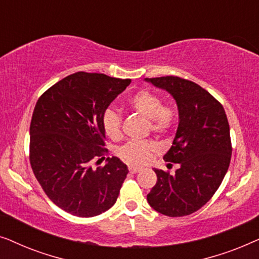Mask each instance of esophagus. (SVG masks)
<instances>
[{"mask_svg": "<svg viewBox=\"0 0 259 259\" xmlns=\"http://www.w3.org/2000/svg\"><path fill=\"white\" fill-rule=\"evenodd\" d=\"M128 171H130L131 173H138V172H140V171H141V168H140V167H138V166H132V165H130V166H128Z\"/></svg>", "mask_w": 259, "mask_h": 259, "instance_id": "34e87169", "label": "esophagus"}]
</instances>
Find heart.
<instances>
[{"instance_id": "1", "label": "heart", "mask_w": 259, "mask_h": 259, "mask_svg": "<svg viewBox=\"0 0 259 259\" xmlns=\"http://www.w3.org/2000/svg\"><path fill=\"white\" fill-rule=\"evenodd\" d=\"M131 109L148 119V130L158 136L171 133L178 122V112L171 104H165L160 94L153 91L140 90L128 100ZM101 125L105 134L111 139H119L122 133V116L116 109L109 107L102 113ZM157 146L148 140H131L118 150V154L130 164L143 165L151 160Z\"/></svg>"}]
</instances>
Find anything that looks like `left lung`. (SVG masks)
Masks as SVG:
<instances>
[{"mask_svg":"<svg viewBox=\"0 0 259 259\" xmlns=\"http://www.w3.org/2000/svg\"><path fill=\"white\" fill-rule=\"evenodd\" d=\"M176 99L179 126L164 160L179 164L173 176L154 169L157 184L147 194L155 211L168 217L196 212L213 197L231 161L232 145L224 107L206 90L179 76L146 79Z\"/></svg>","mask_w":259,"mask_h":259,"instance_id":"obj_1","label":"left lung"}]
</instances>
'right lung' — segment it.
Segmentation results:
<instances>
[{"label":"right lung","mask_w":259,"mask_h":259,"mask_svg":"<svg viewBox=\"0 0 259 259\" xmlns=\"http://www.w3.org/2000/svg\"><path fill=\"white\" fill-rule=\"evenodd\" d=\"M131 79L77 72L53 84L38 98L30 121L29 161L35 178L60 208L94 217L115 204L127 166L107 158L101 116ZM97 161V162H98Z\"/></svg>","instance_id":"1"}]
</instances>
